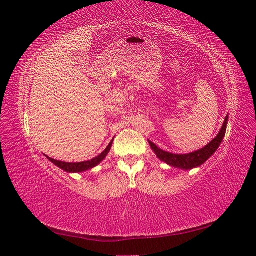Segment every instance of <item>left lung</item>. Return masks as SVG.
<instances>
[{
	"label": "left lung",
	"instance_id": "1",
	"mask_svg": "<svg viewBox=\"0 0 256 256\" xmlns=\"http://www.w3.org/2000/svg\"><path fill=\"white\" fill-rule=\"evenodd\" d=\"M228 120V116H226V120H224V122H223L220 132L210 143L206 145L204 148L190 152V154H172V152H168L160 150L159 147L156 144H154L152 142L148 141V143L152 147V150L154 152V154H157V157L161 161L166 162V164L174 166V168H180L182 170H191V168H194L196 166H202L204 162H206L209 158H210L214 154V152L219 148L223 138H224V136H226Z\"/></svg>",
	"mask_w": 256,
	"mask_h": 256
}]
</instances>
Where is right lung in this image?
Here are the masks:
<instances>
[{"mask_svg":"<svg viewBox=\"0 0 256 256\" xmlns=\"http://www.w3.org/2000/svg\"><path fill=\"white\" fill-rule=\"evenodd\" d=\"M112 143H113V140L111 141V143L109 145H108L102 154H99V156L92 158V160H88V161L76 162V164H69V162H63V161H60V160L52 159V158H50L48 156H47V158L52 162V164H54L56 166H58L60 168L64 170L65 172H68V173L84 172V171H88V170H90L92 168H95L96 166H98L100 162H102L106 157V154H109V152L111 150Z\"/></svg>","mask_w":256,"mask_h":256,"instance_id":"1","label":"right lung"}]
</instances>
